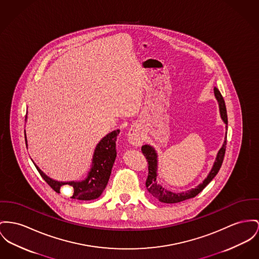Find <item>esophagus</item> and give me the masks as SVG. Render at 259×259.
I'll use <instances>...</instances> for the list:
<instances>
[{"label":"esophagus","mask_w":259,"mask_h":259,"mask_svg":"<svg viewBox=\"0 0 259 259\" xmlns=\"http://www.w3.org/2000/svg\"><path fill=\"white\" fill-rule=\"evenodd\" d=\"M127 139L131 144L136 147H139L143 142V136L137 128H131L127 134Z\"/></svg>","instance_id":"34e87169"}]
</instances>
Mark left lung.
I'll list each match as a JSON object with an SVG mask.
<instances>
[{"label":"left lung","mask_w":259,"mask_h":259,"mask_svg":"<svg viewBox=\"0 0 259 259\" xmlns=\"http://www.w3.org/2000/svg\"><path fill=\"white\" fill-rule=\"evenodd\" d=\"M214 94L219 103L220 115H221L222 120L226 123V130H227L228 128V126H227L228 117H227V110H226L224 98L221 95L218 88H216V87H214ZM226 144H227V133H226V137H225L224 143H223L222 147L220 148V150L218 151L214 165H213L210 172L208 174L206 179L200 185H198L195 189H191V190H187L184 192H177V193L170 191V190H165L162 186L157 184V180H156L157 175H158V172H157L158 171L157 152L152 146L147 145V144L143 145L141 147V151H142L143 155L146 157L147 162H148V177H147V180L145 183L146 189L154 198L158 199L161 202H164V203H178V202H181V201H184V200H187V199H190V198L196 196L200 191L203 190V189L219 172V170L222 166L223 160H224Z\"/></svg>","instance_id":"8db88e82"}]
</instances>
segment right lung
<instances>
[{
    "label": "right lung",
    "instance_id": "obj_1",
    "mask_svg": "<svg viewBox=\"0 0 259 259\" xmlns=\"http://www.w3.org/2000/svg\"><path fill=\"white\" fill-rule=\"evenodd\" d=\"M26 119V117H25ZM120 134V130L114 131L104 137L97 144L93 159L92 167L88 172L87 179L78 182H58L42 172L36 164L34 165L37 171L44 179V181L52 188L56 192L60 193V190L63 186L68 185L73 190L71 198L78 200H92L98 198L105 190L108 181L110 179L112 168L117 156L116 141L117 137ZM25 143L27 146V140L25 136Z\"/></svg>",
    "mask_w": 259,
    "mask_h": 259
}]
</instances>
